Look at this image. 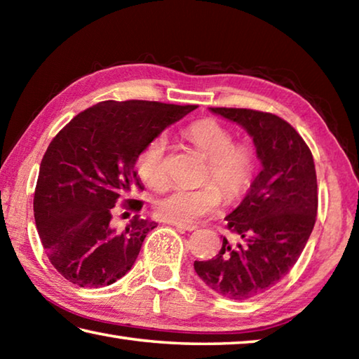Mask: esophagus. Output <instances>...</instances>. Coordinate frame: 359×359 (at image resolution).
<instances>
[{
    "label": "esophagus",
    "mask_w": 359,
    "mask_h": 359,
    "mask_svg": "<svg viewBox=\"0 0 359 359\" xmlns=\"http://www.w3.org/2000/svg\"><path fill=\"white\" fill-rule=\"evenodd\" d=\"M172 226L179 228V229H185V231H194L198 229L196 224H184V223H172Z\"/></svg>",
    "instance_id": "34e87169"
}]
</instances>
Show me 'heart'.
<instances>
[{
	"label": "heart",
	"instance_id": "heart-1",
	"mask_svg": "<svg viewBox=\"0 0 359 359\" xmlns=\"http://www.w3.org/2000/svg\"><path fill=\"white\" fill-rule=\"evenodd\" d=\"M187 137L209 158L205 180H214L224 194L236 198L252 184L257 156L248 144L233 142L228 128L215 120L194 121L187 128ZM168 139L158 135L137 156V171L142 182L154 190L166 187ZM222 204V191L209 182L199 188L175 187L158 199L156 215L171 223H194L212 214Z\"/></svg>",
	"mask_w": 359,
	"mask_h": 359
}]
</instances>
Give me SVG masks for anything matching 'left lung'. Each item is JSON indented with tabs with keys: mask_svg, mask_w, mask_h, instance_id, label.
<instances>
[{
	"mask_svg": "<svg viewBox=\"0 0 359 359\" xmlns=\"http://www.w3.org/2000/svg\"><path fill=\"white\" fill-rule=\"evenodd\" d=\"M210 111L250 135L263 168L226 215L242 242L231 245L223 238L220 252L194 261V271L215 293L244 301L274 287L299 258L317 217V174L311 149L288 121L252 109Z\"/></svg>",
	"mask_w": 359,
	"mask_h": 359,
	"instance_id": "obj_1",
	"label": "left lung"
}]
</instances>
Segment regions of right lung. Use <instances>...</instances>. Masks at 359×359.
Listing matches in <instances>:
<instances>
[{
	"mask_svg": "<svg viewBox=\"0 0 359 359\" xmlns=\"http://www.w3.org/2000/svg\"><path fill=\"white\" fill-rule=\"evenodd\" d=\"M194 109L102 101L53 137L41 161L33 209L42 247L66 280L100 288L131 269L156 223L136 215L118 233L112 209L120 196L142 188L135 166L145 145ZM126 203L136 212L142 208L136 199Z\"/></svg>",
	"mask_w": 359,
	"mask_h": 359,
	"instance_id": "1",
	"label": "right lung"
}]
</instances>
